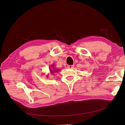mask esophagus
I'll return each mask as SVG.
<instances>
[{
    "mask_svg": "<svg viewBox=\"0 0 125 125\" xmlns=\"http://www.w3.org/2000/svg\"><path fill=\"white\" fill-rule=\"evenodd\" d=\"M67 67H68V68L72 69V68H73V65H68Z\"/></svg>",
    "mask_w": 125,
    "mask_h": 125,
    "instance_id": "obj_1",
    "label": "esophagus"
}]
</instances>
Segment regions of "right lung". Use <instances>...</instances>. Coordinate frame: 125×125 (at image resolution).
Here are the masks:
<instances>
[{"label":"right lung","mask_w":125,"mask_h":125,"mask_svg":"<svg viewBox=\"0 0 125 125\" xmlns=\"http://www.w3.org/2000/svg\"><path fill=\"white\" fill-rule=\"evenodd\" d=\"M55 71H56V70H55ZM51 73H54V71H51Z\"/></svg>","instance_id":"obj_1"}]
</instances>
